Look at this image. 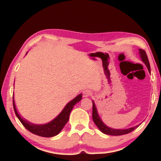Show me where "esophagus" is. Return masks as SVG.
<instances>
[{
    "label": "esophagus",
    "mask_w": 161,
    "mask_h": 161,
    "mask_svg": "<svg viewBox=\"0 0 161 161\" xmlns=\"http://www.w3.org/2000/svg\"><path fill=\"white\" fill-rule=\"evenodd\" d=\"M92 95V92L89 91V90H85L83 92V96L84 97H89V96Z\"/></svg>",
    "instance_id": "esophagus-1"
}]
</instances>
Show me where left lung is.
Returning a JSON list of instances; mask_svg holds the SVG:
<instances>
[{"label":"left lung","instance_id":"1","mask_svg":"<svg viewBox=\"0 0 161 161\" xmlns=\"http://www.w3.org/2000/svg\"><path fill=\"white\" fill-rule=\"evenodd\" d=\"M139 52L140 54H141V57L142 59V61L145 63V64L147 66V69L148 71H151V68H150V64H149V61H148V58H147V54H146V52L144 50L142 49H139ZM92 119H93L94 123H95V125H97V128H98L103 133L107 134V135H110V136H122V135H125V134H128L129 132H132V131L135 130L138 125H136V126L132 127V128L129 129H114L112 128H110V127L107 126L106 125L101 121V119H100L98 114H97V109L95 108V105L94 104V102L92 101Z\"/></svg>","mask_w":161,"mask_h":161}]
</instances>
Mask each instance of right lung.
I'll return each mask as SVG.
<instances>
[{
    "instance_id": "add662e5",
    "label": "right lung",
    "mask_w": 161,
    "mask_h": 161,
    "mask_svg": "<svg viewBox=\"0 0 161 161\" xmlns=\"http://www.w3.org/2000/svg\"><path fill=\"white\" fill-rule=\"evenodd\" d=\"M81 99H82V94L79 95L74 99L72 100L70 102L68 103L64 110H63V111L54 119H53L51 122L45 125L32 124V123H29V122L25 120V119H22L20 116L18 114L17 111H16L14 99H13V105H14V112H15L16 116H17L18 119H19L22 124L24 125V127L27 130H29V132H31L33 134L42 136V137H53V136H57V134L60 133L64 125H66V123L69 120L70 112L73 110L74 105L76 103L79 102Z\"/></svg>"
}]
</instances>
